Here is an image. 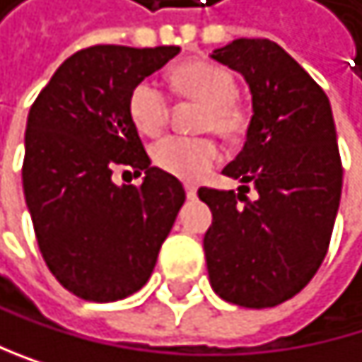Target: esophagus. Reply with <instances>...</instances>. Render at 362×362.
<instances>
[{"mask_svg": "<svg viewBox=\"0 0 362 362\" xmlns=\"http://www.w3.org/2000/svg\"><path fill=\"white\" fill-rule=\"evenodd\" d=\"M196 194H198L196 185H185V196L189 198V201H194V198H196Z\"/></svg>", "mask_w": 362, "mask_h": 362, "instance_id": "obj_1", "label": "esophagus"}]
</instances>
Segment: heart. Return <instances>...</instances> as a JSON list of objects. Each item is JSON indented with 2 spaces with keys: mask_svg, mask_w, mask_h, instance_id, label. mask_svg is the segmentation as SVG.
Masks as SVG:
<instances>
[{
  "mask_svg": "<svg viewBox=\"0 0 362 362\" xmlns=\"http://www.w3.org/2000/svg\"><path fill=\"white\" fill-rule=\"evenodd\" d=\"M173 86L179 95L203 103L198 129L216 132L224 140H238L248 129V112L235 99L238 79L216 62L192 60L173 71ZM134 127L144 136H159L168 124V95L153 79H142L134 86L127 101ZM153 164L177 179H203L220 159V148L209 136H168L159 140L153 151Z\"/></svg>",
  "mask_w": 362,
  "mask_h": 362,
  "instance_id": "heart-1",
  "label": "heart"
}]
</instances>
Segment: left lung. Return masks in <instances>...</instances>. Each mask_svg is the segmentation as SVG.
Masks as SVG:
<instances>
[{
  "label": "left lung",
  "instance_id": "left-lung-1",
  "mask_svg": "<svg viewBox=\"0 0 362 362\" xmlns=\"http://www.w3.org/2000/svg\"><path fill=\"white\" fill-rule=\"evenodd\" d=\"M211 58L244 75L252 118L244 148L222 170L244 183L240 194L198 189L214 216L207 272L222 300L267 309L309 285L328 252L343 185L332 110L315 79L267 38H238Z\"/></svg>",
  "mask_w": 362,
  "mask_h": 362
}]
</instances>
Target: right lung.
<instances>
[{
	"label": "right lung",
	"mask_w": 362,
	"mask_h": 362,
	"mask_svg": "<svg viewBox=\"0 0 362 362\" xmlns=\"http://www.w3.org/2000/svg\"><path fill=\"white\" fill-rule=\"evenodd\" d=\"M179 51L81 49L30 107L25 203L47 267L81 300L114 302L142 289L185 201L179 179L151 166L127 110L134 86ZM114 165L144 172L143 183L116 186Z\"/></svg>",
	"instance_id": "right-lung-1"
}]
</instances>
